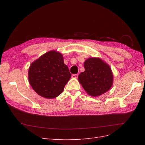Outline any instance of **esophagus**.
Here are the masks:
<instances>
[{"label":"esophagus","mask_w":145,"mask_h":145,"mask_svg":"<svg viewBox=\"0 0 145 145\" xmlns=\"http://www.w3.org/2000/svg\"><path fill=\"white\" fill-rule=\"evenodd\" d=\"M72 78H77L78 77V74H72Z\"/></svg>","instance_id":"34e87169"}]
</instances>
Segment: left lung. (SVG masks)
<instances>
[{
  "mask_svg": "<svg viewBox=\"0 0 145 145\" xmlns=\"http://www.w3.org/2000/svg\"><path fill=\"white\" fill-rule=\"evenodd\" d=\"M84 67L85 71L78 75V79L88 94L97 97L111 88L113 74L110 67L103 60L89 58L85 60Z\"/></svg>",
  "mask_w": 145,
  "mask_h": 145,
  "instance_id": "left-lung-1",
  "label": "left lung"
}]
</instances>
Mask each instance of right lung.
<instances>
[{"label": "right lung", "mask_w": 145, "mask_h": 145, "mask_svg": "<svg viewBox=\"0 0 145 145\" xmlns=\"http://www.w3.org/2000/svg\"><path fill=\"white\" fill-rule=\"evenodd\" d=\"M71 76L62 54L56 51L43 54L34 61L28 70L30 85L39 95L48 99L62 93Z\"/></svg>", "instance_id": "1"}]
</instances>
